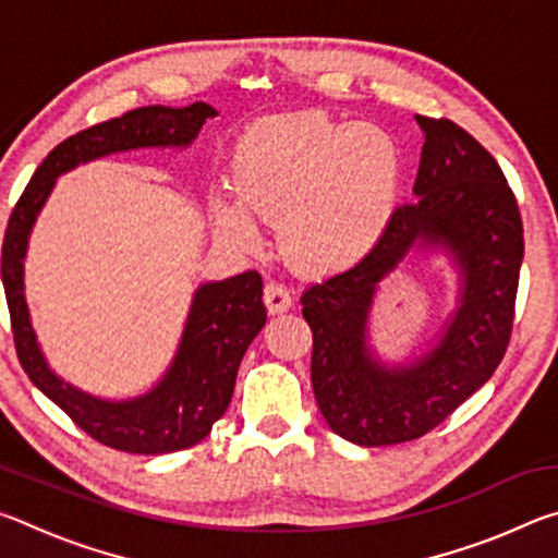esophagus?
<instances>
[{
	"mask_svg": "<svg viewBox=\"0 0 558 558\" xmlns=\"http://www.w3.org/2000/svg\"><path fill=\"white\" fill-rule=\"evenodd\" d=\"M263 300H266V307H268L270 315L286 313V310L292 305L290 290L286 286H280V282H268L266 295H263Z\"/></svg>",
	"mask_w": 558,
	"mask_h": 558,
	"instance_id": "1",
	"label": "esophagus"
}]
</instances>
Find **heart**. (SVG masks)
Returning a JSON list of instances; mask_svg holds the SVG:
<instances>
[{
	"label": "heart",
	"mask_w": 558,
	"mask_h": 558,
	"mask_svg": "<svg viewBox=\"0 0 558 558\" xmlns=\"http://www.w3.org/2000/svg\"><path fill=\"white\" fill-rule=\"evenodd\" d=\"M403 172V147L386 128L307 110L266 118L245 132L235 192L248 211L280 221L282 248L298 266L337 270L379 241ZM216 223L233 243H258L241 206L221 202Z\"/></svg>",
	"instance_id": "heart-1"
}]
</instances>
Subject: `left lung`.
<instances>
[{
	"mask_svg": "<svg viewBox=\"0 0 558 558\" xmlns=\"http://www.w3.org/2000/svg\"><path fill=\"white\" fill-rule=\"evenodd\" d=\"M423 153L415 199L393 211L381 239L344 272L302 295L313 329V389L337 436L356 446H396L426 436L468 401L502 362L514 323L524 229L495 157L448 118L415 116ZM418 244L449 251L461 302L433 350L389 367L365 344L378 282Z\"/></svg>",
	"mask_w": 558,
	"mask_h": 558,
	"instance_id": "8db88e82",
	"label": "left lung"
}]
</instances>
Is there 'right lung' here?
<instances>
[{"label":"right lung","mask_w":558,"mask_h":558,"mask_svg":"<svg viewBox=\"0 0 558 558\" xmlns=\"http://www.w3.org/2000/svg\"><path fill=\"white\" fill-rule=\"evenodd\" d=\"M216 112L206 102L186 108L147 106L81 130L56 145L36 169L9 216L2 243V282L16 356L36 389L71 415L75 426L108 448L162 456L192 448L229 409L245 349L266 325L263 280L256 270L206 282L194 292L186 327L167 374L153 391L108 401L63 381L41 354L24 298V256L36 216L56 177L90 159L140 147H186Z\"/></svg>","instance_id":"add662e5"}]
</instances>
